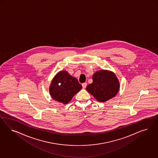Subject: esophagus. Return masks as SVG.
<instances>
[{
  "instance_id": "obj_1",
  "label": "esophagus",
  "mask_w": 158,
  "mask_h": 158,
  "mask_svg": "<svg viewBox=\"0 0 158 158\" xmlns=\"http://www.w3.org/2000/svg\"><path fill=\"white\" fill-rule=\"evenodd\" d=\"M82 87H83V89H85L86 87V86H87V83H82Z\"/></svg>"
}]
</instances>
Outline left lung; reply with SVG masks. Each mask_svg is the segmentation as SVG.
<instances>
[{
	"label": "left lung",
	"instance_id": "obj_1",
	"mask_svg": "<svg viewBox=\"0 0 158 158\" xmlns=\"http://www.w3.org/2000/svg\"><path fill=\"white\" fill-rule=\"evenodd\" d=\"M93 83L86 90L96 100L104 102L114 98L118 93L120 83L114 72L108 70H99L93 75Z\"/></svg>",
	"mask_w": 158,
	"mask_h": 158
}]
</instances>
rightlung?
Here are the masks:
<instances>
[{"label":"right lung","mask_w":158,"mask_h":158,"mask_svg":"<svg viewBox=\"0 0 158 158\" xmlns=\"http://www.w3.org/2000/svg\"><path fill=\"white\" fill-rule=\"evenodd\" d=\"M81 88L82 86L75 77L66 71H61L53 77L49 87V93L54 100L67 104Z\"/></svg>","instance_id":"add662e5"}]
</instances>
